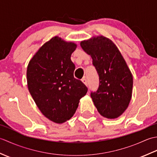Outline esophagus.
Wrapping results in <instances>:
<instances>
[{"label": "esophagus", "instance_id": "esophagus-1", "mask_svg": "<svg viewBox=\"0 0 157 157\" xmlns=\"http://www.w3.org/2000/svg\"><path fill=\"white\" fill-rule=\"evenodd\" d=\"M82 82L83 83H84V84L86 86H88V81H87V79H85V78H84V79H82Z\"/></svg>", "mask_w": 157, "mask_h": 157}]
</instances>
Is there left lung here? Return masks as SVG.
Wrapping results in <instances>:
<instances>
[{"instance_id": "8db88e82", "label": "left lung", "mask_w": 157, "mask_h": 157, "mask_svg": "<svg viewBox=\"0 0 157 157\" xmlns=\"http://www.w3.org/2000/svg\"><path fill=\"white\" fill-rule=\"evenodd\" d=\"M82 49L90 55L99 76L97 91L91 98L98 113L107 119L121 115L131 101L133 77L116 45L103 36L82 41Z\"/></svg>"}]
</instances>
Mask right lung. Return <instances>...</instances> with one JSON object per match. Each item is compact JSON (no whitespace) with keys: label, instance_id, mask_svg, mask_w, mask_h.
Returning a JSON list of instances; mask_svg holds the SVG:
<instances>
[{"label":"right lung","instance_id":"add662e5","mask_svg":"<svg viewBox=\"0 0 157 157\" xmlns=\"http://www.w3.org/2000/svg\"><path fill=\"white\" fill-rule=\"evenodd\" d=\"M77 44L58 36L44 43L27 68L29 92L40 111L56 123L71 119L88 88L73 76L71 60Z\"/></svg>","mask_w":157,"mask_h":157}]
</instances>
